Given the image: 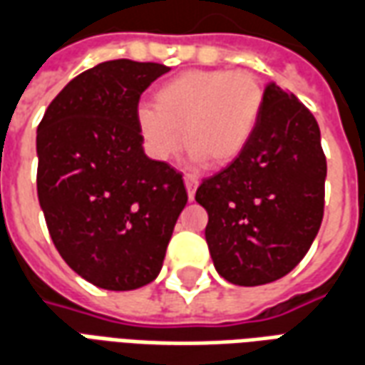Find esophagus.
I'll return each instance as SVG.
<instances>
[{
  "label": "esophagus",
  "mask_w": 365,
  "mask_h": 365,
  "mask_svg": "<svg viewBox=\"0 0 365 365\" xmlns=\"http://www.w3.org/2000/svg\"><path fill=\"white\" fill-rule=\"evenodd\" d=\"M183 182H185V187H187V197L193 199V195H195V190H197V185H199V180L195 178V175L185 174L183 175Z\"/></svg>",
  "instance_id": "34e87169"
}]
</instances>
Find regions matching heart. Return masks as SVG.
I'll list each match as a JSON object with an SVG mask.
<instances>
[{"label":"heart","instance_id":"b5f03b06","mask_svg":"<svg viewBox=\"0 0 365 365\" xmlns=\"http://www.w3.org/2000/svg\"><path fill=\"white\" fill-rule=\"evenodd\" d=\"M262 109L264 86L250 70H190L136 109V130L154 160L166 162L185 143L191 158L222 168L245 152Z\"/></svg>","mask_w":365,"mask_h":365}]
</instances>
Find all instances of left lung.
<instances>
[{"label": "left lung", "instance_id": "obj_1", "mask_svg": "<svg viewBox=\"0 0 365 365\" xmlns=\"http://www.w3.org/2000/svg\"><path fill=\"white\" fill-rule=\"evenodd\" d=\"M327 158L313 113L269 83L245 152L205 178V238L217 272L235 285L275 282L303 260L324 213Z\"/></svg>", "mask_w": 365, "mask_h": 365}]
</instances>
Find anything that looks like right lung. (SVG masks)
<instances>
[{
	"instance_id": "obj_1",
	"label": "right lung",
	"mask_w": 365,
	"mask_h": 365,
	"mask_svg": "<svg viewBox=\"0 0 365 365\" xmlns=\"http://www.w3.org/2000/svg\"><path fill=\"white\" fill-rule=\"evenodd\" d=\"M170 68L120 58L68 82L36 128V191L60 256L111 291L156 279L187 203L182 174L144 154L143 93Z\"/></svg>"
}]
</instances>
